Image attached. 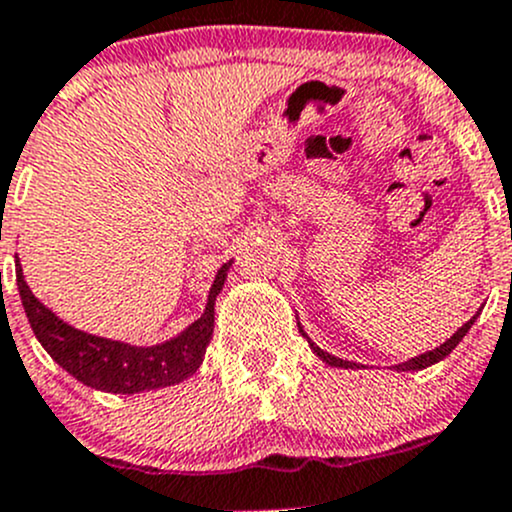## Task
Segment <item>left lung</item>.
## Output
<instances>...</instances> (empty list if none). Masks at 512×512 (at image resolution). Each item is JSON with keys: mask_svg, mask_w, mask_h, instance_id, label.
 I'll use <instances>...</instances> for the list:
<instances>
[{"mask_svg": "<svg viewBox=\"0 0 512 512\" xmlns=\"http://www.w3.org/2000/svg\"><path fill=\"white\" fill-rule=\"evenodd\" d=\"M478 315H481V310H478V313L473 315V318L468 320V323H463L461 328H458L456 333H453V335L449 337V340L444 342V345H439V347H436V350L424 352V355H419V357H412V360H407V362H399V365H394V370H397V372H416V370H426V367H431V365H436V362H441V360H444L446 355H451V352L456 350V345H458V342L463 340V335H466L468 330H471V325L476 323ZM298 330H300V335H303L305 340H308L310 350H313L315 355H318L320 360L325 362V365H330V367H342V370H360V365H357V362L340 360V357H335V355H330V352L320 350V347L315 345L313 340H310L308 333H305L303 325H300V323H298Z\"/></svg>", "mask_w": 512, "mask_h": 512, "instance_id": "1", "label": "left lung"}]
</instances>
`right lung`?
I'll return each instance as SVG.
<instances>
[{
	"mask_svg": "<svg viewBox=\"0 0 512 512\" xmlns=\"http://www.w3.org/2000/svg\"><path fill=\"white\" fill-rule=\"evenodd\" d=\"M231 263L234 261L224 263L217 271L202 318L194 320L172 340L150 347L108 340V337L83 333V330L63 323L59 315L46 308L26 286L19 258L17 286L31 330L41 347L54 357V362H59L63 370L91 389L113 394H138L172 387L199 370L214 333V303L224 288Z\"/></svg>",
	"mask_w": 512,
	"mask_h": 512,
	"instance_id": "1",
	"label": "right lung"
}]
</instances>
